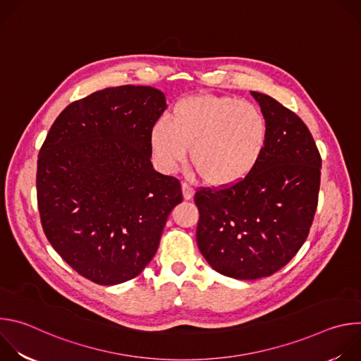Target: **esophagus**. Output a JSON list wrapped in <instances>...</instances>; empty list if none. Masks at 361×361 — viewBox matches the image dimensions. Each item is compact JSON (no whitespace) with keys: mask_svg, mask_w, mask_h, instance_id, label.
<instances>
[{"mask_svg":"<svg viewBox=\"0 0 361 361\" xmlns=\"http://www.w3.org/2000/svg\"><path fill=\"white\" fill-rule=\"evenodd\" d=\"M181 188H183V197H184V200H191L192 195H194V188H192L188 183H183V184H181Z\"/></svg>","mask_w":361,"mask_h":361,"instance_id":"34e87169","label":"esophagus"}]
</instances>
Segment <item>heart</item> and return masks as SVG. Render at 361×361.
<instances>
[{"label":"heart","mask_w":361,"mask_h":361,"mask_svg":"<svg viewBox=\"0 0 361 361\" xmlns=\"http://www.w3.org/2000/svg\"><path fill=\"white\" fill-rule=\"evenodd\" d=\"M263 111L234 97L195 95L178 101L169 118L151 128L149 144L164 171L185 159L209 185L228 187L244 180L259 164L267 145Z\"/></svg>","instance_id":"obj_1"}]
</instances>
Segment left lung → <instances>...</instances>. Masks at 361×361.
Returning <instances> with one entry per match:
<instances>
[{
  "label": "left lung",
  "instance_id": "left-lung-1",
  "mask_svg": "<svg viewBox=\"0 0 361 361\" xmlns=\"http://www.w3.org/2000/svg\"><path fill=\"white\" fill-rule=\"evenodd\" d=\"M269 138L255 169L240 183L198 188L197 245L220 274L269 277L304 244L319 202L322 157L302 120L270 95L251 91Z\"/></svg>",
  "mask_w": 361,
  "mask_h": 361
}]
</instances>
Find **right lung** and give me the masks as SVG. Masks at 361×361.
<instances>
[{
    "instance_id": "add662e5",
    "label": "right lung",
    "mask_w": 361,
    "mask_h": 361,
    "mask_svg": "<svg viewBox=\"0 0 361 361\" xmlns=\"http://www.w3.org/2000/svg\"><path fill=\"white\" fill-rule=\"evenodd\" d=\"M145 85L95 91L51 126L37 163L42 230L78 274L102 286L137 277L183 201L176 177L151 164L149 134L166 110Z\"/></svg>"
}]
</instances>
